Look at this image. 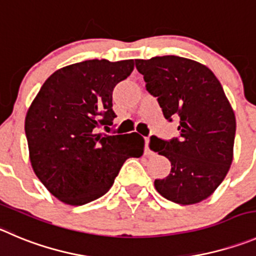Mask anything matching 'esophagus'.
I'll return each mask as SVG.
<instances>
[{
    "label": "esophagus",
    "instance_id": "1",
    "mask_svg": "<svg viewBox=\"0 0 256 256\" xmlns=\"http://www.w3.org/2000/svg\"><path fill=\"white\" fill-rule=\"evenodd\" d=\"M145 154L146 155L152 154V152H150L149 149V138H145Z\"/></svg>",
    "mask_w": 256,
    "mask_h": 256
}]
</instances>
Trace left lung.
Segmentation results:
<instances>
[{"label": "left lung", "instance_id": "obj_1", "mask_svg": "<svg viewBox=\"0 0 256 256\" xmlns=\"http://www.w3.org/2000/svg\"><path fill=\"white\" fill-rule=\"evenodd\" d=\"M135 64L164 117L179 118V138H150V149L172 164L155 188L176 204H198L221 184L232 163L236 120L230 102L211 69L192 59L164 56Z\"/></svg>", "mask_w": 256, "mask_h": 256}]
</instances>
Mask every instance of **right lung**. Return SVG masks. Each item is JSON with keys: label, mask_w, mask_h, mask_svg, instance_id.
<instances>
[{"label": "right lung", "mask_w": 256, "mask_h": 256, "mask_svg": "<svg viewBox=\"0 0 256 256\" xmlns=\"http://www.w3.org/2000/svg\"><path fill=\"white\" fill-rule=\"evenodd\" d=\"M132 59H92L50 76L25 118L30 162L38 178L59 200L82 206L108 192L128 158H140L139 134L102 135L116 114L112 92L134 70Z\"/></svg>", "instance_id": "add662e5"}]
</instances>
